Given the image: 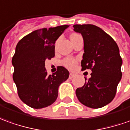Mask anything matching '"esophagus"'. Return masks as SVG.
Masks as SVG:
<instances>
[{
    "mask_svg": "<svg viewBox=\"0 0 130 130\" xmlns=\"http://www.w3.org/2000/svg\"><path fill=\"white\" fill-rule=\"evenodd\" d=\"M74 76H75V74H73V73H70V76H69V78H70V79H72V78L74 77Z\"/></svg>",
    "mask_w": 130,
    "mask_h": 130,
    "instance_id": "1",
    "label": "esophagus"
}]
</instances>
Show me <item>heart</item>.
I'll use <instances>...</instances> for the list:
<instances>
[{"label": "heart", "mask_w": 130, "mask_h": 130, "mask_svg": "<svg viewBox=\"0 0 130 130\" xmlns=\"http://www.w3.org/2000/svg\"><path fill=\"white\" fill-rule=\"evenodd\" d=\"M79 36V34H72L71 36H70V39L73 38V37H77ZM62 64L65 66V68H68L70 70H72L75 68V66L77 65V60L74 58H66L63 60H62Z\"/></svg>", "instance_id": "b5f03b06"}]
</instances>
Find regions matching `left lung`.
<instances>
[{
  "label": "left lung",
  "mask_w": 130,
  "mask_h": 130,
  "mask_svg": "<svg viewBox=\"0 0 130 130\" xmlns=\"http://www.w3.org/2000/svg\"><path fill=\"white\" fill-rule=\"evenodd\" d=\"M74 31L82 35L84 54L82 70H91V77L76 89L78 100L84 106L99 108L115 98L122 78V60L112 37L93 24H74Z\"/></svg>",
  "instance_id": "left-lung-1"
}]
</instances>
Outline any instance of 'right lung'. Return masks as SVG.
<instances>
[{"label": "right lung", "mask_w": 130, "mask_h": 130, "mask_svg": "<svg viewBox=\"0 0 130 130\" xmlns=\"http://www.w3.org/2000/svg\"><path fill=\"white\" fill-rule=\"evenodd\" d=\"M69 25L37 29L18 42L12 59L14 66L13 80L18 96L31 108L39 109L51 105L58 95L60 84L69 77L62 66L48 75L45 60L55 56V43Z\"/></svg>", "instance_id": "add662e5"}]
</instances>
